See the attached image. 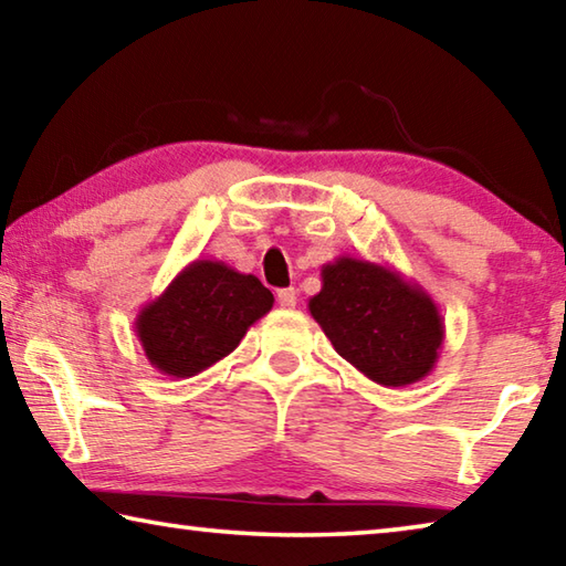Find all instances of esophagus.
<instances>
[{
  "instance_id": "1",
  "label": "esophagus",
  "mask_w": 566,
  "mask_h": 566,
  "mask_svg": "<svg viewBox=\"0 0 566 566\" xmlns=\"http://www.w3.org/2000/svg\"><path fill=\"white\" fill-rule=\"evenodd\" d=\"M276 302H280V306H284V310H294V306H296V290H294V286H286V290L276 292Z\"/></svg>"
}]
</instances>
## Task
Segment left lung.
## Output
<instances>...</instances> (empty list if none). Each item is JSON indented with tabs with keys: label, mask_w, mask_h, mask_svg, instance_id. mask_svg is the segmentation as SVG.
Instances as JSON below:
<instances>
[{
	"label": "left lung",
	"mask_w": 566,
	"mask_h": 566,
	"mask_svg": "<svg viewBox=\"0 0 566 566\" xmlns=\"http://www.w3.org/2000/svg\"><path fill=\"white\" fill-rule=\"evenodd\" d=\"M310 314L339 357L391 389L424 379L444 344V319L432 296L395 266L357 256L322 266Z\"/></svg>",
	"instance_id": "8db88e82"
}]
</instances>
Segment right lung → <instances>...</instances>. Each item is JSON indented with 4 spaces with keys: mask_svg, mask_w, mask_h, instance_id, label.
Instances as JSON below:
<instances>
[{
    "mask_svg": "<svg viewBox=\"0 0 566 566\" xmlns=\"http://www.w3.org/2000/svg\"><path fill=\"white\" fill-rule=\"evenodd\" d=\"M272 304V292L254 274L217 260H195L157 300L142 306L134 332L151 367L187 379L234 352Z\"/></svg>",
    "mask_w": 566,
    "mask_h": 566,
    "instance_id": "obj_1",
    "label": "right lung"
}]
</instances>
